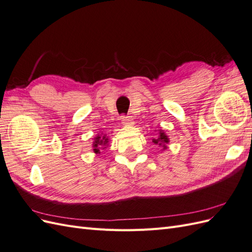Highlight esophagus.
<instances>
[{"mask_svg":"<svg viewBox=\"0 0 252 252\" xmlns=\"http://www.w3.org/2000/svg\"><path fill=\"white\" fill-rule=\"evenodd\" d=\"M122 123H123L124 125H128V126H130V125H133V121H132V118H130V117H125V116H123L122 117Z\"/></svg>","mask_w":252,"mask_h":252,"instance_id":"esophagus-1","label":"esophagus"}]
</instances>
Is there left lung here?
I'll return each instance as SVG.
<instances>
[{"mask_svg": "<svg viewBox=\"0 0 252 252\" xmlns=\"http://www.w3.org/2000/svg\"><path fill=\"white\" fill-rule=\"evenodd\" d=\"M158 131H159L158 132V136L157 139L152 140V142H154L156 145H158V146H163V149H166L167 148L166 144L169 143L168 136L165 134V132L163 130H158Z\"/></svg>", "mask_w": 252, "mask_h": 252, "instance_id": "obj_1", "label": "left lung"}]
</instances>
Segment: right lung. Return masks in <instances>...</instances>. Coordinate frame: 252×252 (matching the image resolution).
Wrapping results in <instances>:
<instances>
[{"instance_id": "obj_1", "label": "right lung", "mask_w": 252, "mask_h": 252, "mask_svg": "<svg viewBox=\"0 0 252 252\" xmlns=\"http://www.w3.org/2000/svg\"><path fill=\"white\" fill-rule=\"evenodd\" d=\"M108 142H109V139L108 136H106V134L96 135L94 142V151L95 154H98V152H100V148L104 149L106 148V146H108Z\"/></svg>"}]
</instances>
